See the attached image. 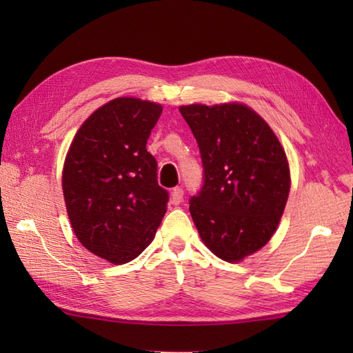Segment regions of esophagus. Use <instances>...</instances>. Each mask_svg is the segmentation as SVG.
Wrapping results in <instances>:
<instances>
[{
	"label": "esophagus",
	"instance_id": "obj_1",
	"mask_svg": "<svg viewBox=\"0 0 353 353\" xmlns=\"http://www.w3.org/2000/svg\"><path fill=\"white\" fill-rule=\"evenodd\" d=\"M182 201H183V190L177 186V188H174L171 192V203L177 206V205H181Z\"/></svg>",
	"mask_w": 353,
	"mask_h": 353
}]
</instances>
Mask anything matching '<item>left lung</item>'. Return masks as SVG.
I'll use <instances>...</instances> for the list:
<instances>
[{"label": "left lung", "instance_id": "1", "mask_svg": "<svg viewBox=\"0 0 353 353\" xmlns=\"http://www.w3.org/2000/svg\"><path fill=\"white\" fill-rule=\"evenodd\" d=\"M196 138L203 185L190 212L206 247L239 261L273 236L290 192V168L281 142L256 112L243 104L182 106Z\"/></svg>", "mask_w": 353, "mask_h": 353}]
</instances>
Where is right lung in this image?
<instances>
[{"instance_id": "add662e5", "label": "right lung", "mask_w": 353, "mask_h": 353, "mask_svg": "<svg viewBox=\"0 0 353 353\" xmlns=\"http://www.w3.org/2000/svg\"><path fill=\"white\" fill-rule=\"evenodd\" d=\"M162 106L115 99L80 127L63 167L66 211L81 245L112 264H125L152 243L167 212L147 139Z\"/></svg>"}]
</instances>
